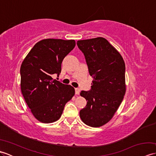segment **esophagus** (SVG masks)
I'll use <instances>...</instances> for the list:
<instances>
[{"label": "esophagus", "instance_id": "1", "mask_svg": "<svg viewBox=\"0 0 156 156\" xmlns=\"http://www.w3.org/2000/svg\"><path fill=\"white\" fill-rule=\"evenodd\" d=\"M75 92H76V94L78 95L79 94H80V90L79 88H75Z\"/></svg>", "mask_w": 156, "mask_h": 156}]
</instances>
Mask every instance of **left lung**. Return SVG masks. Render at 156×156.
Segmentation results:
<instances>
[{
  "label": "left lung",
  "mask_w": 156,
  "mask_h": 156,
  "mask_svg": "<svg viewBox=\"0 0 156 156\" xmlns=\"http://www.w3.org/2000/svg\"><path fill=\"white\" fill-rule=\"evenodd\" d=\"M84 55L89 74L93 78L91 89L80 96L87 101L80 111L86 125L99 127L113 117L126 91L125 65L121 55L107 39L97 37L77 41Z\"/></svg>",
  "instance_id": "8db88e82"
}]
</instances>
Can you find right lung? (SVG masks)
Returning <instances> with one entry per match:
<instances>
[{
  "instance_id": "1",
  "label": "right lung",
  "mask_w": 156,
  "mask_h": 156,
  "mask_svg": "<svg viewBox=\"0 0 156 156\" xmlns=\"http://www.w3.org/2000/svg\"><path fill=\"white\" fill-rule=\"evenodd\" d=\"M76 45L74 40L45 39L37 42L22 62L21 90L34 117L50 123L60 118L67 102L75 94L70 85L52 78L61 72L63 59Z\"/></svg>"
}]
</instances>
